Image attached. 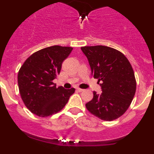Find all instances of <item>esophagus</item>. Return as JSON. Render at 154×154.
Returning a JSON list of instances; mask_svg holds the SVG:
<instances>
[{
	"label": "esophagus",
	"instance_id": "1",
	"mask_svg": "<svg viewBox=\"0 0 154 154\" xmlns=\"http://www.w3.org/2000/svg\"><path fill=\"white\" fill-rule=\"evenodd\" d=\"M77 91H80H80H83V88H77Z\"/></svg>",
	"mask_w": 154,
	"mask_h": 154
}]
</instances>
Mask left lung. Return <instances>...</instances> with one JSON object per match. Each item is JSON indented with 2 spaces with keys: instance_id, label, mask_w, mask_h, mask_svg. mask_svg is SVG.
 <instances>
[{
  "instance_id": "left-lung-1",
  "label": "left lung",
  "mask_w": 154,
  "mask_h": 154,
  "mask_svg": "<svg viewBox=\"0 0 154 154\" xmlns=\"http://www.w3.org/2000/svg\"><path fill=\"white\" fill-rule=\"evenodd\" d=\"M91 70L98 79L102 92L93 91V98L86 104L92 115L103 121L122 116L130 106L136 89L134 72L122 53L107 46L81 48Z\"/></svg>"
}]
</instances>
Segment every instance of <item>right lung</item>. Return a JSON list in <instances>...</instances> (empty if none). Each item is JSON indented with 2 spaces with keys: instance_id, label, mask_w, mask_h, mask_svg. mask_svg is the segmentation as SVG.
I'll use <instances>...</instances> for the list:
<instances>
[{
  "instance_id": "obj_1",
  "label": "right lung",
  "mask_w": 154,
  "mask_h": 154,
  "mask_svg": "<svg viewBox=\"0 0 154 154\" xmlns=\"http://www.w3.org/2000/svg\"><path fill=\"white\" fill-rule=\"evenodd\" d=\"M73 50L59 45L43 48L26 60L18 74V84L23 102L39 117L57 113L66 106L74 88L57 87L53 80L61 71L63 61Z\"/></svg>"
}]
</instances>
